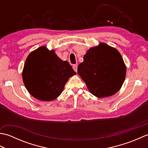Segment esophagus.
Here are the masks:
<instances>
[{"instance_id": "34e87169", "label": "esophagus", "mask_w": 148, "mask_h": 148, "mask_svg": "<svg viewBox=\"0 0 148 148\" xmlns=\"http://www.w3.org/2000/svg\"><path fill=\"white\" fill-rule=\"evenodd\" d=\"M72 68H73L75 72L77 71V66L76 65H73V66H72Z\"/></svg>"}]
</instances>
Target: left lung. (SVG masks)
Here are the masks:
<instances>
[{
  "instance_id": "obj_1",
  "label": "left lung",
  "mask_w": 148,
  "mask_h": 148,
  "mask_svg": "<svg viewBox=\"0 0 148 148\" xmlns=\"http://www.w3.org/2000/svg\"><path fill=\"white\" fill-rule=\"evenodd\" d=\"M78 65L77 74L88 89L99 98L113 95L121 88L126 66L117 49L105 43L90 48Z\"/></svg>"
}]
</instances>
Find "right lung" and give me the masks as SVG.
I'll return each mask as SVG.
<instances>
[{
	"instance_id": "right-lung-1",
	"label": "right lung",
	"mask_w": 148,
	"mask_h": 148,
	"mask_svg": "<svg viewBox=\"0 0 148 148\" xmlns=\"http://www.w3.org/2000/svg\"><path fill=\"white\" fill-rule=\"evenodd\" d=\"M76 74L68 62L42 46L28 56L22 76L25 86L34 97L51 101L60 95L69 77Z\"/></svg>"
}]
</instances>
